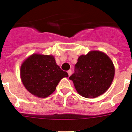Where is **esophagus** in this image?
Instances as JSON below:
<instances>
[{
    "instance_id": "esophagus-1",
    "label": "esophagus",
    "mask_w": 132,
    "mask_h": 132,
    "mask_svg": "<svg viewBox=\"0 0 132 132\" xmlns=\"http://www.w3.org/2000/svg\"><path fill=\"white\" fill-rule=\"evenodd\" d=\"M67 73H68L69 76H71V73H72L71 70H69L68 71H67Z\"/></svg>"
}]
</instances>
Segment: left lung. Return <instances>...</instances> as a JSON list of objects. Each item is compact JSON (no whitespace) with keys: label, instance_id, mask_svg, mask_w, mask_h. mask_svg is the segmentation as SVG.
Segmentation results:
<instances>
[{"label":"left lung","instance_id":"8db88e82","mask_svg":"<svg viewBox=\"0 0 132 132\" xmlns=\"http://www.w3.org/2000/svg\"><path fill=\"white\" fill-rule=\"evenodd\" d=\"M115 74L111 59L101 51L81 55L75 64V71L69 79L80 95L88 98L98 97L110 87Z\"/></svg>","mask_w":132,"mask_h":132}]
</instances>
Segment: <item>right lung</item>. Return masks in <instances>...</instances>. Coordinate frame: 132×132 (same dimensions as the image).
<instances>
[{"mask_svg":"<svg viewBox=\"0 0 132 132\" xmlns=\"http://www.w3.org/2000/svg\"><path fill=\"white\" fill-rule=\"evenodd\" d=\"M68 73L61 69L52 55L34 53L20 67V78L29 93L39 98H46L55 90L59 82Z\"/></svg>","mask_w":132,"mask_h":132,"instance_id":"1","label":"right lung"}]
</instances>
